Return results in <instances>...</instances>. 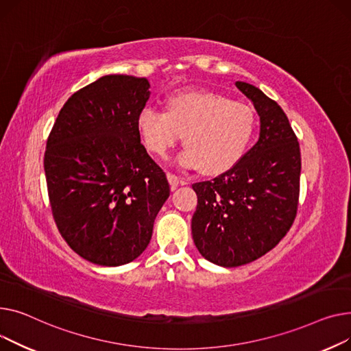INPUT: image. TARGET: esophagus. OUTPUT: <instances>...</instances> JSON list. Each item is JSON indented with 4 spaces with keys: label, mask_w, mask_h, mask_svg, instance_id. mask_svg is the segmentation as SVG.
Wrapping results in <instances>:
<instances>
[{
    "label": "esophagus",
    "mask_w": 351,
    "mask_h": 351,
    "mask_svg": "<svg viewBox=\"0 0 351 351\" xmlns=\"http://www.w3.org/2000/svg\"><path fill=\"white\" fill-rule=\"evenodd\" d=\"M167 178H169V182H170V185H171V190H176V189L178 187V185L181 184L180 177L176 176V174H173V173H167Z\"/></svg>",
    "instance_id": "34e87169"
}]
</instances>
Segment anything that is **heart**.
<instances>
[{
    "instance_id": "obj_1",
    "label": "heart",
    "mask_w": 351,
    "mask_h": 351,
    "mask_svg": "<svg viewBox=\"0 0 351 351\" xmlns=\"http://www.w3.org/2000/svg\"><path fill=\"white\" fill-rule=\"evenodd\" d=\"M137 128L146 149L166 157L182 135L178 162L214 176L228 171L248 150L255 114L245 103L210 90H185L167 99L166 112L144 108Z\"/></svg>"
}]
</instances>
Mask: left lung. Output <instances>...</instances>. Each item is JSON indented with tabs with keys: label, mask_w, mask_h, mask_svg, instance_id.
Here are the masks:
<instances>
[{
	"label": "left lung",
	"mask_w": 351,
	"mask_h": 351,
	"mask_svg": "<svg viewBox=\"0 0 351 351\" xmlns=\"http://www.w3.org/2000/svg\"><path fill=\"white\" fill-rule=\"evenodd\" d=\"M235 85L261 117L259 140L228 171L193 184L194 243L205 259L225 267L261 258L291 230L302 169L299 141L282 108L250 84Z\"/></svg>",
	"instance_id": "left-lung-1"
}]
</instances>
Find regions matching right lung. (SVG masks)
Returning a JSON list of instances; mask_svg holds the SVG:
<instances>
[{"label":"right lung","mask_w":351,"mask_h":351,"mask_svg":"<svg viewBox=\"0 0 351 351\" xmlns=\"http://www.w3.org/2000/svg\"><path fill=\"white\" fill-rule=\"evenodd\" d=\"M149 88L146 77L103 76L68 99L48 136L44 169L56 228L96 265L141 255L170 195L166 173L140 143L137 116Z\"/></svg>","instance_id":"obj_1"}]
</instances>
